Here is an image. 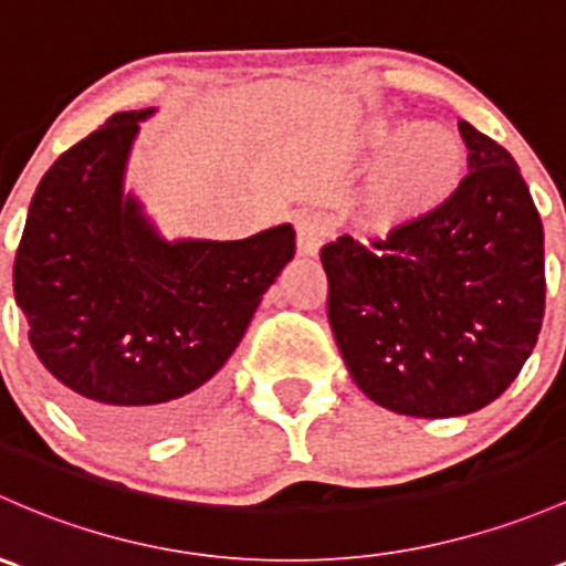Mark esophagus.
Masks as SVG:
<instances>
[{
	"instance_id": "obj_1",
	"label": "esophagus",
	"mask_w": 566,
	"mask_h": 566,
	"mask_svg": "<svg viewBox=\"0 0 566 566\" xmlns=\"http://www.w3.org/2000/svg\"><path fill=\"white\" fill-rule=\"evenodd\" d=\"M295 254L298 258H314V252H317V247L323 243V235H325V222L323 217H314V213H303L298 217V222H295Z\"/></svg>"
}]
</instances>
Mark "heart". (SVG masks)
<instances>
[{"label": "heart", "mask_w": 566, "mask_h": 566, "mask_svg": "<svg viewBox=\"0 0 566 566\" xmlns=\"http://www.w3.org/2000/svg\"><path fill=\"white\" fill-rule=\"evenodd\" d=\"M358 143L368 151L380 148L349 222V233L363 243L388 241L398 230L433 217L467 181V148L439 122L398 129L390 118L374 116L360 127Z\"/></svg>", "instance_id": "b5f03b06"}]
</instances>
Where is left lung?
Listing matches in <instances>:
<instances>
[{
  "label": "left lung",
  "instance_id": "1",
  "mask_svg": "<svg viewBox=\"0 0 566 566\" xmlns=\"http://www.w3.org/2000/svg\"><path fill=\"white\" fill-rule=\"evenodd\" d=\"M469 148L461 192L371 249H323L328 319L347 371L379 407L458 418L496 401L537 344L545 235L507 148L458 122Z\"/></svg>",
  "mask_w": 566,
  "mask_h": 566
}]
</instances>
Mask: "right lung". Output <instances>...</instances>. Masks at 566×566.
<instances>
[{"label":"right lung","mask_w":566,"mask_h":566,"mask_svg":"<svg viewBox=\"0 0 566 566\" xmlns=\"http://www.w3.org/2000/svg\"><path fill=\"white\" fill-rule=\"evenodd\" d=\"M148 116L113 113L48 168L13 265L34 355L64 403L113 439L176 431L206 407L295 254L287 222L241 241L159 233L124 189Z\"/></svg>","instance_id":"obj_1"}]
</instances>
